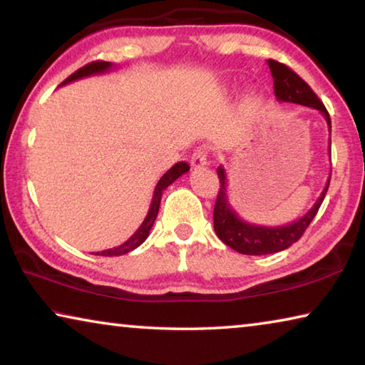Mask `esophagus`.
I'll return each instance as SVG.
<instances>
[{
    "label": "esophagus",
    "mask_w": 365,
    "mask_h": 365,
    "mask_svg": "<svg viewBox=\"0 0 365 365\" xmlns=\"http://www.w3.org/2000/svg\"><path fill=\"white\" fill-rule=\"evenodd\" d=\"M191 165H193L195 169H202L207 165V153L202 150V148L193 153V156H191Z\"/></svg>",
    "instance_id": "1"
}]
</instances>
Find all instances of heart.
<instances>
[{"instance_id": "obj_1", "label": "heart", "mask_w": 365, "mask_h": 365, "mask_svg": "<svg viewBox=\"0 0 365 365\" xmlns=\"http://www.w3.org/2000/svg\"><path fill=\"white\" fill-rule=\"evenodd\" d=\"M250 101H251V98H250Z\"/></svg>"}]
</instances>
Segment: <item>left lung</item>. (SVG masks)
Wrapping results in <instances>:
<instances>
[{"instance_id": "left-lung-1", "label": "left lung", "mask_w": 365, "mask_h": 365, "mask_svg": "<svg viewBox=\"0 0 365 365\" xmlns=\"http://www.w3.org/2000/svg\"><path fill=\"white\" fill-rule=\"evenodd\" d=\"M267 66L274 77V91L277 100L282 103H296L302 106L317 109L320 114L325 117L327 125H329V133L331 135V120L327 113L324 103L319 100L317 95L314 93L304 80L298 73H294L285 64L277 63L274 59H267ZM331 148V138H329V150ZM217 175L220 178V188L217 200L214 206V230L217 237L232 250L242 252L248 256H262L272 255V252H279L298 242L306 232V228L311 224L312 219L316 217L320 205H322L324 197L327 195L330 185V177L322 190V195L319 196L309 211L299 217L298 220L289 222L287 225L280 227H262L243 220L240 214L232 207L228 201L227 193V174L225 169L219 165Z\"/></svg>"}]
</instances>
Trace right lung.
Returning <instances> with one entry per match:
<instances>
[{
  "label": "right lung",
  "instance_id": "add662e5",
  "mask_svg": "<svg viewBox=\"0 0 365 365\" xmlns=\"http://www.w3.org/2000/svg\"><path fill=\"white\" fill-rule=\"evenodd\" d=\"M113 67H114V64H110V63H104V61H95V63L86 64V66L82 67V69L73 72L72 76L69 78H66L61 85H67V83L76 82V80L85 78V77L101 76V73H106L108 71L113 69ZM188 170H190V165L187 163H177L175 165H172V168L168 172H165L163 177L159 178V182H158L156 188H154V193H153L151 206H150V209H148L146 217L143 220V224L138 227V230L135 232L132 237L127 240V242H123L120 246H115V248L104 250V251H98V252H93V255L95 256H122V255H127V252H130L133 250H137L138 246L148 238V235H150V230H151V227L154 224V220H156V217H158L160 196H163V191L168 188L169 185L174 183L178 177L187 174Z\"/></svg>",
  "mask_w": 365,
  "mask_h": 365
}]
</instances>
